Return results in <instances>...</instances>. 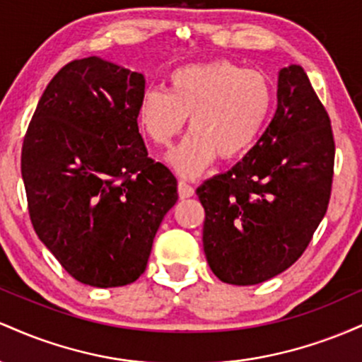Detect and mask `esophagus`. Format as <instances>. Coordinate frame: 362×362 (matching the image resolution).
<instances>
[{
  "instance_id": "1",
  "label": "esophagus",
  "mask_w": 362,
  "mask_h": 362,
  "mask_svg": "<svg viewBox=\"0 0 362 362\" xmlns=\"http://www.w3.org/2000/svg\"><path fill=\"white\" fill-rule=\"evenodd\" d=\"M195 194L194 187L189 184V182L185 180H178V195H180L182 199H187V197H192Z\"/></svg>"
}]
</instances>
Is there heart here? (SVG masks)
<instances>
[{
	"label": "heart",
	"instance_id": "obj_1",
	"mask_svg": "<svg viewBox=\"0 0 362 362\" xmlns=\"http://www.w3.org/2000/svg\"><path fill=\"white\" fill-rule=\"evenodd\" d=\"M269 78L228 59L182 66L168 76V90L141 95L138 119L144 134L167 146L189 117V136L168 156L182 177H197L216 156L233 160L259 139L272 110Z\"/></svg>",
	"mask_w": 362,
	"mask_h": 362
}]
</instances>
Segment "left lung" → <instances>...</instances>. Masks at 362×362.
Wrapping results in <instances>:
<instances>
[{"instance_id":"8db88e82","label":"left lung","mask_w":362,"mask_h":362,"mask_svg":"<svg viewBox=\"0 0 362 362\" xmlns=\"http://www.w3.org/2000/svg\"><path fill=\"white\" fill-rule=\"evenodd\" d=\"M335 143L305 69L279 71L277 110L242 161L199 187L204 253L219 281L253 286L291 267L327 213Z\"/></svg>"}]
</instances>
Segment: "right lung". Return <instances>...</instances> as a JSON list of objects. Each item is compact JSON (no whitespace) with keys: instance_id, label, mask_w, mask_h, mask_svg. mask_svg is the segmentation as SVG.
Returning a JSON list of instances; mask_svg holds the SVG:
<instances>
[{"instance_id":"add662e5","label":"right lung","mask_w":362,"mask_h":362,"mask_svg":"<svg viewBox=\"0 0 362 362\" xmlns=\"http://www.w3.org/2000/svg\"><path fill=\"white\" fill-rule=\"evenodd\" d=\"M144 76L97 56L59 69L22 146L37 236L69 276L93 288L134 282L177 202V178L148 156L138 107Z\"/></svg>"}]
</instances>
